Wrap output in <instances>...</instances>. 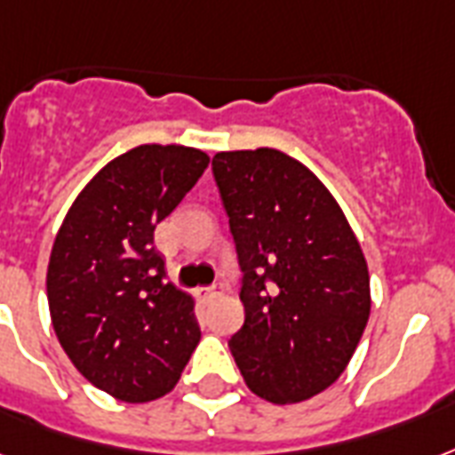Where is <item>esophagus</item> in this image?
Instances as JSON below:
<instances>
[{"instance_id":"34e87169","label":"esophagus","mask_w":455,"mask_h":455,"mask_svg":"<svg viewBox=\"0 0 455 455\" xmlns=\"http://www.w3.org/2000/svg\"><path fill=\"white\" fill-rule=\"evenodd\" d=\"M197 296L203 303H212L214 298L221 296V286H204V289H197Z\"/></svg>"}]
</instances>
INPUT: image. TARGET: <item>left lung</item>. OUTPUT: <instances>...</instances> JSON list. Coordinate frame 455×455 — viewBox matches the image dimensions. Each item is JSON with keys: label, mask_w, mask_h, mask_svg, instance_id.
I'll return each mask as SVG.
<instances>
[{"label": "left lung", "mask_w": 455, "mask_h": 455, "mask_svg": "<svg viewBox=\"0 0 455 455\" xmlns=\"http://www.w3.org/2000/svg\"><path fill=\"white\" fill-rule=\"evenodd\" d=\"M212 172L243 272L235 365L269 403L317 396L351 363L370 317L358 238L327 186L283 152H217Z\"/></svg>", "instance_id": "1"}]
</instances>
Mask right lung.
<instances>
[{
  "label": "right lung",
  "instance_id": "1",
  "mask_svg": "<svg viewBox=\"0 0 455 455\" xmlns=\"http://www.w3.org/2000/svg\"><path fill=\"white\" fill-rule=\"evenodd\" d=\"M210 164L186 145H138L90 179L52 245V327L76 370L126 403L164 396L200 341L196 300L164 276L155 227Z\"/></svg>",
  "mask_w": 455,
  "mask_h": 455
}]
</instances>
